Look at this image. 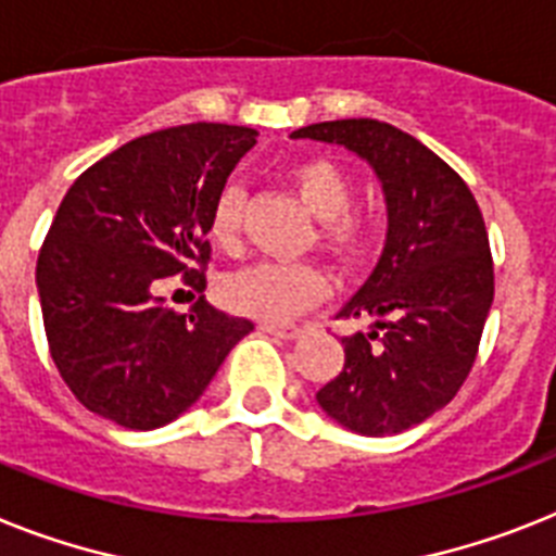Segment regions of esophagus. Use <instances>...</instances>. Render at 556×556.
Returning <instances> with one entry per match:
<instances>
[{
  "label": "esophagus",
  "instance_id": "34e87169",
  "mask_svg": "<svg viewBox=\"0 0 556 556\" xmlns=\"http://www.w3.org/2000/svg\"><path fill=\"white\" fill-rule=\"evenodd\" d=\"M260 330H263V333L277 336V339H288V342H293V339H300L305 328H302V325H274V321H263Z\"/></svg>",
  "mask_w": 556,
  "mask_h": 556
}]
</instances>
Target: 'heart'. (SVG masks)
<instances>
[{"instance_id": "b5f03b06", "label": "heart", "mask_w": 556, "mask_h": 556, "mask_svg": "<svg viewBox=\"0 0 556 556\" xmlns=\"http://www.w3.org/2000/svg\"><path fill=\"white\" fill-rule=\"evenodd\" d=\"M291 186L302 206L321 223V237L339 254H356L365 240V228L348 208L353 203V184L342 166L316 157L293 166ZM240 189L228 186L212 212V240L231 249L240 240ZM223 300L237 314L263 321H286L319 302L328 291V279L311 263H279L265 260L235 270L223 279Z\"/></svg>"}]
</instances>
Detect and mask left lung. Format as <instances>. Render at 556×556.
Returning <instances> with one entry per match:
<instances>
[{
    "label": "left lung",
    "mask_w": 556,
    "mask_h": 556,
    "mask_svg": "<svg viewBox=\"0 0 556 556\" xmlns=\"http://www.w3.org/2000/svg\"><path fill=\"white\" fill-rule=\"evenodd\" d=\"M291 138L333 143L379 177L387 237L379 263L339 311L370 333L344 336V367L316 393L358 435H399L444 409L472 370L494 300L483 214L469 186L413 135L372 118L311 124Z\"/></svg>",
    "instance_id": "left-lung-1"
}]
</instances>
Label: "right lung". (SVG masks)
Returning <instances> with one entry per match:
<instances>
[{"label": "right lung", "mask_w": 556, "mask_h": 556, "mask_svg": "<svg viewBox=\"0 0 556 556\" xmlns=\"http://www.w3.org/2000/svg\"><path fill=\"white\" fill-rule=\"evenodd\" d=\"M256 129L186 124L143 135L84 172L36 263L50 356L90 413L157 429L194 407L249 319L200 296L175 314L157 286L186 274L206 288L217 198Z\"/></svg>", "instance_id": "obj_1"}]
</instances>
